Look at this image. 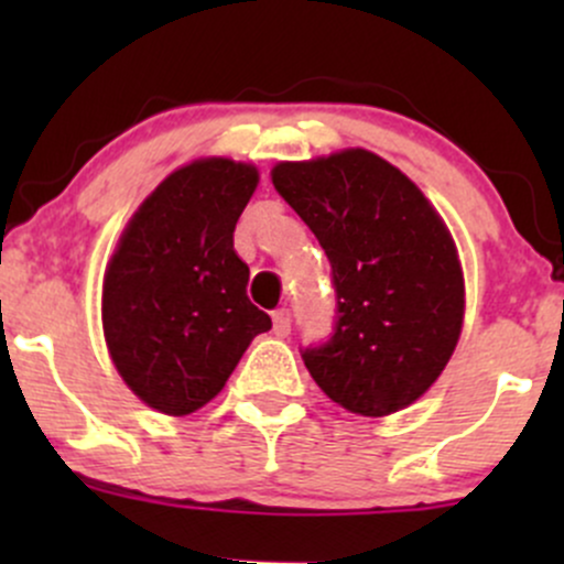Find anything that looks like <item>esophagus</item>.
Masks as SVG:
<instances>
[{"label": "esophagus", "mask_w": 564, "mask_h": 564, "mask_svg": "<svg viewBox=\"0 0 564 564\" xmlns=\"http://www.w3.org/2000/svg\"><path fill=\"white\" fill-rule=\"evenodd\" d=\"M273 332H275V336H289V332H291V313H289L286 307L275 310V313H273Z\"/></svg>", "instance_id": "1"}]
</instances>
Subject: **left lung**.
Returning <instances> with one entry per match:
<instances>
[{"label": "left lung", "mask_w": 564, "mask_h": 564, "mask_svg": "<svg viewBox=\"0 0 564 564\" xmlns=\"http://www.w3.org/2000/svg\"><path fill=\"white\" fill-rule=\"evenodd\" d=\"M273 185L332 262L334 334L302 349L310 377L360 416L411 405L443 373L464 323L445 223L398 166L364 148L281 161Z\"/></svg>", "instance_id": "left-lung-1"}]
</instances>
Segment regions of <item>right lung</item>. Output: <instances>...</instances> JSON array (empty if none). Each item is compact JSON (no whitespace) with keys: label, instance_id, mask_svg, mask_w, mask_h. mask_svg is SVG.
<instances>
[{"label":"right lung","instance_id":"obj_1","mask_svg":"<svg viewBox=\"0 0 564 564\" xmlns=\"http://www.w3.org/2000/svg\"><path fill=\"white\" fill-rule=\"evenodd\" d=\"M260 174L200 159L151 193L102 281V332L116 371L142 403L185 416L223 390L273 321L246 296L249 268L232 230Z\"/></svg>","mask_w":564,"mask_h":564}]
</instances>
